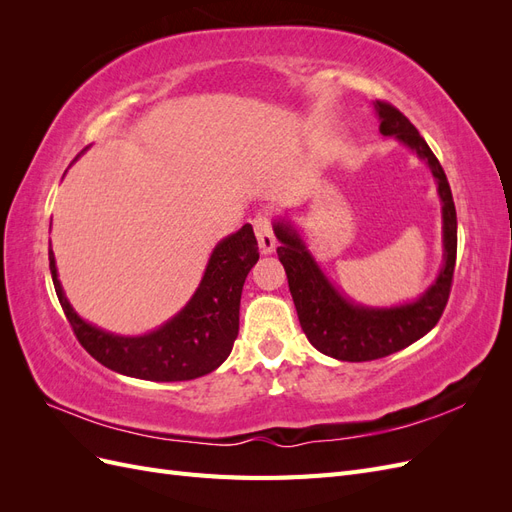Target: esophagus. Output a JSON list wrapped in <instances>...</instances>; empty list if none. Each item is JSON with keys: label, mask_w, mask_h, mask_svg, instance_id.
Returning <instances> with one entry per match:
<instances>
[{"label": "esophagus", "mask_w": 512, "mask_h": 512, "mask_svg": "<svg viewBox=\"0 0 512 512\" xmlns=\"http://www.w3.org/2000/svg\"><path fill=\"white\" fill-rule=\"evenodd\" d=\"M252 226H254V232H256V237H258L260 252L262 254H271L275 250V243H277L271 213H267V211L256 213L254 220H252Z\"/></svg>", "instance_id": "1"}]
</instances>
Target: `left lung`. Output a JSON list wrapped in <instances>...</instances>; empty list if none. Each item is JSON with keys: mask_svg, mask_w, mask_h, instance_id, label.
<instances>
[{"mask_svg": "<svg viewBox=\"0 0 512 512\" xmlns=\"http://www.w3.org/2000/svg\"><path fill=\"white\" fill-rule=\"evenodd\" d=\"M376 111L380 115V132L384 136H395L414 149L429 164L433 177L438 181L446 262L436 284L410 305L393 309H367L352 305L327 282V277L322 275L314 258L309 256L305 245L290 226H275V235L282 241V247H277V258L286 269L288 288L309 344L322 354L350 363L382 359V356L414 344L416 339H421L436 327L444 314L448 297H451L457 260V213L442 164L399 108L391 102L376 100Z\"/></svg>", "mask_w": 512, "mask_h": 512, "instance_id": "1", "label": "left lung"}]
</instances>
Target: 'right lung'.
Returning <instances> with one entry per match:
<instances>
[{
  "label": "right lung",
  "mask_w": 512,
  "mask_h": 512,
  "mask_svg": "<svg viewBox=\"0 0 512 512\" xmlns=\"http://www.w3.org/2000/svg\"><path fill=\"white\" fill-rule=\"evenodd\" d=\"M256 262L258 241L245 224L215 247L203 282L173 320L143 337H117L74 314L57 280L53 250L49 252L57 299L79 344L117 374L156 382L194 380L226 361L239 333L241 290Z\"/></svg>",
  "instance_id": "obj_1"
}]
</instances>
